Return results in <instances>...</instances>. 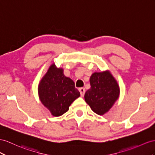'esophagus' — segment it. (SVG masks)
Here are the masks:
<instances>
[{"label":"esophagus","instance_id":"obj_1","mask_svg":"<svg viewBox=\"0 0 155 155\" xmlns=\"http://www.w3.org/2000/svg\"><path fill=\"white\" fill-rule=\"evenodd\" d=\"M79 92L81 93V96H84V95L85 94V88H79Z\"/></svg>","mask_w":155,"mask_h":155}]
</instances>
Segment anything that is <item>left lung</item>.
I'll use <instances>...</instances> for the list:
<instances>
[{
	"label": "left lung",
	"mask_w": 155,
	"mask_h": 155,
	"mask_svg": "<svg viewBox=\"0 0 155 155\" xmlns=\"http://www.w3.org/2000/svg\"><path fill=\"white\" fill-rule=\"evenodd\" d=\"M90 83L91 88L86 92L84 100L95 113L104 115L117 101L120 87L109 70L94 73Z\"/></svg>",
	"instance_id": "1"
}]
</instances>
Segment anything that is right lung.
<instances>
[{
  "label": "right lung",
  "mask_w": 155,
  "mask_h": 155,
  "mask_svg": "<svg viewBox=\"0 0 155 155\" xmlns=\"http://www.w3.org/2000/svg\"><path fill=\"white\" fill-rule=\"evenodd\" d=\"M40 100L51 115L59 117L69 110L72 103L80 97L72 79L65 77L63 68L50 65L38 86Z\"/></svg>",
  "instance_id": "obj_1"
}]
</instances>
